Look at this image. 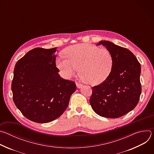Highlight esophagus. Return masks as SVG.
Instances as JSON below:
<instances>
[{
  "label": "esophagus",
  "mask_w": 154,
  "mask_h": 154,
  "mask_svg": "<svg viewBox=\"0 0 154 154\" xmlns=\"http://www.w3.org/2000/svg\"><path fill=\"white\" fill-rule=\"evenodd\" d=\"M82 85H82V83H80L76 82V86H77V87L78 88H82Z\"/></svg>",
  "instance_id": "esophagus-1"
}]
</instances>
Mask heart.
<instances>
[{
    "mask_svg": "<svg viewBox=\"0 0 154 154\" xmlns=\"http://www.w3.org/2000/svg\"><path fill=\"white\" fill-rule=\"evenodd\" d=\"M66 58L60 57L57 66L66 78H70L78 71L88 83L96 85L105 80L110 74L113 60L112 54L105 48L80 44L71 46L64 51Z\"/></svg>",
    "mask_w": 154,
    "mask_h": 154,
    "instance_id": "heart-1",
    "label": "heart"
}]
</instances>
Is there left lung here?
Masks as SVG:
<instances>
[{
  "label": "left lung",
  "mask_w": 154,
  "mask_h": 154,
  "mask_svg": "<svg viewBox=\"0 0 154 154\" xmlns=\"http://www.w3.org/2000/svg\"><path fill=\"white\" fill-rule=\"evenodd\" d=\"M100 45L110 52L113 64L108 77L92 87L90 102L99 116L117 118L132 110L139 102L141 65L128 49L108 41H101L97 45Z\"/></svg>",
  "instance_id": "obj_1"
}]
</instances>
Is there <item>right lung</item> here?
<instances>
[{
	"label": "right lung",
	"mask_w": 154,
	"mask_h": 154,
	"mask_svg": "<svg viewBox=\"0 0 154 154\" xmlns=\"http://www.w3.org/2000/svg\"><path fill=\"white\" fill-rule=\"evenodd\" d=\"M57 48H35L16 63L11 83L13 99L26 118L46 123L67 108L75 83L64 80L56 67Z\"/></svg>",
	"instance_id": "obj_1"
}]
</instances>
